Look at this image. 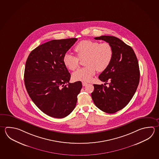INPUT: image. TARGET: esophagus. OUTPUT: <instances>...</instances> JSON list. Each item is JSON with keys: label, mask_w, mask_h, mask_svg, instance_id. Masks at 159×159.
Listing matches in <instances>:
<instances>
[{"label": "esophagus", "mask_w": 159, "mask_h": 159, "mask_svg": "<svg viewBox=\"0 0 159 159\" xmlns=\"http://www.w3.org/2000/svg\"><path fill=\"white\" fill-rule=\"evenodd\" d=\"M82 84H83V85L84 87H85V86H86V85H87V84H88V83H87V82L83 81V82H82Z\"/></svg>", "instance_id": "1"}]
</instances>
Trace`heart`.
Instances as JSON below:
<instances>
[{
	"label": "heart",
	"mask_w": 159,
	"mask_h": 159,
	"mask_svg": "<svg viewBox=\"0 0 159 159\" xmlns=\"http://www.w3.org/2000/svg\"><path fill=\"white\" fill-rule=\"evenodd\" d=\"M77 57L72 54L66 53L63 61L67 69L74 71L79 65V60L84 61L86 67L79 69L72 75V78L76 81L90 80L96 73L103 72L108 68L113 57V48L107 42L100 43L97 41L84 40L79 42L74 48Z\"/></svg>",
	"instance_id": "obj_1"
}]
</instances>
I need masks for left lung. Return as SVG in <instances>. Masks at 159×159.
<instances>
[{
	"label": "left lung",
	"instance_id": "left-lung-1",
	"mask_svg": "<svg viewBox=\"0 0 159 159\" xmlns=\"http://www.w3.org/2000/svg\"><path fill=\"white\" fill-rule=\"evenodd\" d=\"M94 39L110 43L114 54L108 68L98 76L105 84H93L91 96L98 108L114 114L124 108L136 92L140 78L138 60L132 47L116 37L103 35ZM108 81L110 83L107 87Z\"/></svg>",
	"mask_w": 159,
	"mask_h": 159
}]
</instances>
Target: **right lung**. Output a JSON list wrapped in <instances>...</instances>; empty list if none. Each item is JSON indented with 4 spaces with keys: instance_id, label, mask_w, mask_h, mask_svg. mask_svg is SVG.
Segmentation results:
<instances>
[{
    "instance_id": "1",
    "label": "right lung",
    "mask_w": 159,
    "mask_h": 159,
    "mask_svg": "<svg viewBox=\"0 0 159 159\" xmlns=\"http://www.w3.org/2000/svg\"><path fill=\"white\" fill-rule=\"evenodd\" d=\"M77 40H52L36 47L27 57L24 72L27 93L36 106L51 117H65L76 105L82 84L69 83L71 75L63 58Z\"/></svg>"
}]
</instances>
